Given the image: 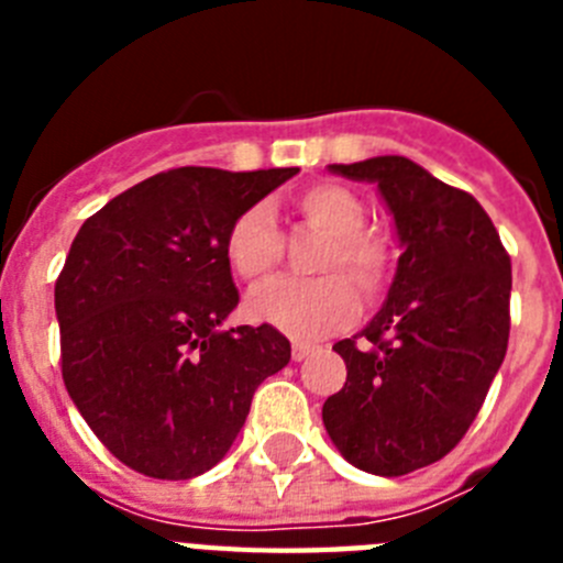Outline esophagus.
I'll return each instance as SVG.
<instances>
[{
  "instance_id": "obj_1",
  "label": "esophagus",
  "mask_w": 563,
  "mask_h": 563,
  "mask_svg": "<svg viewBox=\"0 0 563 563\" xmlns=\"http://www.w3.org/2000/svg\"><path fill=\"white\" fill-rule=\"evenodd\" d=\"M310 352H312L310 343H301V341L292 343V361H305V357L310 355Z\"/></svg>"
}]
</instances>
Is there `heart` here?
Instances as JSON below:
<instances>
[{"mask_svg": "<svg viewBox=\"0 0 563 563\" xmlns=\"http://www.w3.org/2000/svg\"><path fill=\"white\" fill-rule=\"evenodd\" d=\"M292 211L310 228L327 233L318 247L312 278H276L247 298L256 321L276 327L290 338H318L341 327L355 312V290L363 298L383 292L391 273V247L366 231V208L357 194L338 183H316L290 197ZM282 253V233L262 206L239 211L225 233V258L231 271L251 285L273 273Z\"/></svg>", "mask_w": 563, "mask_h": 563, "instance_id": "heart-1", "label": "heart"}]
</instances>
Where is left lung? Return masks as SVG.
<instances>
[{"label":"left lung","mask_w":563,"mask_h":563,"mask_svg":"<svg viewBox=\"0 0 563 563\" xmlns=\"http://www.w3.org/2000/svg\"><path fill=\"white\" fill-rule=\"evenodd\" d=\"M330 172L377 183L402 253L380 312L332 346L346 383L321 417L343 460L402 476L442 460L479 415L510 338V256L471 194L409 157Z\"/></svg>","instance_id":"obj_1"}]
</instances>
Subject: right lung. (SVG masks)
<instances>
[{
    "mask_svg": "<svg viewBox=\"0 0 563 563\" xmlns=\"http://www.w3.org/2000/svg\"><path fill=\"white\" fill-rule=\"evenodd\" d=\"M292 174L168 168L118 194L73 239L56 278L64 386L137 474H206L245 426L258 383L290 361L271 324H220L239 305L228 225Z\"/></svg>",
    "mask_w": 563,
    "mask_h": 563,
    "instance_id": "right-lung-1",
    "label": "right lung"
}]
</instances>
